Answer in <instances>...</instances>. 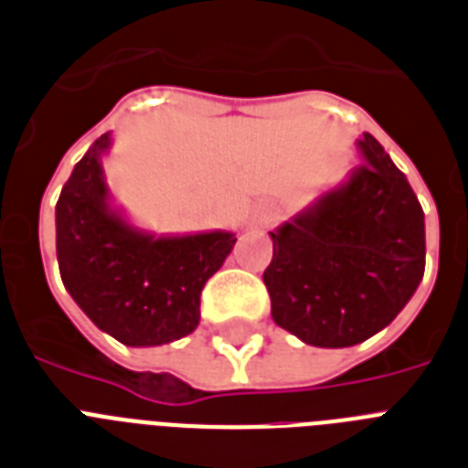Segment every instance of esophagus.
<instances>
[{"label": "esophagus", "instance_id": "esophagus-1", "mask_svg": "<svg viewBox=\"0 0 468 468\" xmlns=\"http://www.w3.org/2000/svg\"><path fill=\"white\" fill-rule=\"evenodd\" d=\"M273 214H276V211H273V207H260L257 208V214H254V221L269 223L273 218Z\"/></svg>", "mask_w": 468, "mask_h": 468}]
</instances>
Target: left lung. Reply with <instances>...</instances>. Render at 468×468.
Here are the masks:
<instances>
[{
  "label": "left lung",
  "mask_w": 468,
  "mask_h": 468,
  "mask_svg": "<svg viewBox=\"0 0 468 468\" xmlns=\"http://www.w3.org/2000/svg\"><path fill=\"white\" fill-rule=\"evenodd\" d=\"M271 230L264 271L273 322L317 348H348L392 324L425 271V216L382 144Z\"/></svg>",
  "instance_id": "1"
}]
</instances>
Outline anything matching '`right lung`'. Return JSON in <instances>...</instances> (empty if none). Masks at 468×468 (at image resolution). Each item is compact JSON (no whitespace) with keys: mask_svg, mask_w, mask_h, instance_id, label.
Wrapping results in <instances>:
<instances>
[{"mask_svg":"<svg viewBox=\"0 0 468 468\" xmlns=\"http://www.w3.org/2000/svg\"><path fill=\"white\" fill-rule=\"evenodd\" d=\"M105 132L74 165L55 207L64 288L86 317L124 346L146 348L199 324V295L235 245L233 230L163 233L134 226L105 182Z\"/></svg>","mask_w":468,"mask_h":468,"instance_id":"right-lung-1","label":"right lung"}]
</instances>
